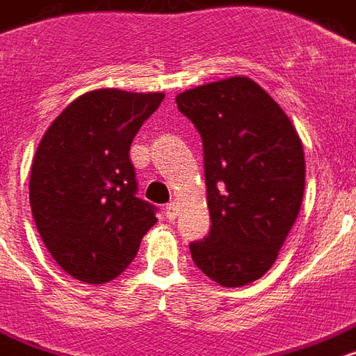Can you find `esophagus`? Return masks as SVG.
<instances>
[{
  "label": "esophagus",
  "instance_id": "obj_1",
  "mask_svg": "<svg viewBox=\"0 0 356 356\" xmlns=\"http://www.w3.org/2000/svg\"><path fill=\"white\" fill-rule=\"evenodd\" d=\"M177 211H179V205L175 200H171L170 204L165 205V217L170 218V220H173V218L177 217Z\"/></svg>",
  "mask_w": 356,
  "mask_h": 356
}]
</instances>
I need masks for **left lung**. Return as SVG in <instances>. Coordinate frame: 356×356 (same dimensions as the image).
I'll use <instances>...</instances> for the list:
<instances>
[{"label": "left lung", "mask_w": 356, "mask_h": 356, "mask_svg": "<svg viewBox=\"0 0 356 356\" xmlns=\"http://www.w3.org/2000/svg\"><path fill=\"white\" fill-rule=\"evenodd\" d=\"M204 145L211 228L192 241V260L222 286L262 277L298 217L304 198L302 141L259 84L232 77L175 97Z\"/></svg>", "instance_id": "obj_1"}]
</instances>
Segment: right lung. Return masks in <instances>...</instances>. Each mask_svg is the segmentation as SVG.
<instances>
[{
    "label": "right lung",
    "mask_w": 356,
    "mask_h": 356,
    "mask_svg": "<svg viewBox=\"0 0 356 356\" xmlns=\"http://www.w3.org/2000/svg\"><path fill=\"white\" fill-rule=\"evenodd\" d=\"M164 94L94 90L44 131L30 175L33 220L71 277L107 283L138 254L156 207L138 198L130 145Z\"/></svg>",
    "instance_id": "1"
}]
</instances>
